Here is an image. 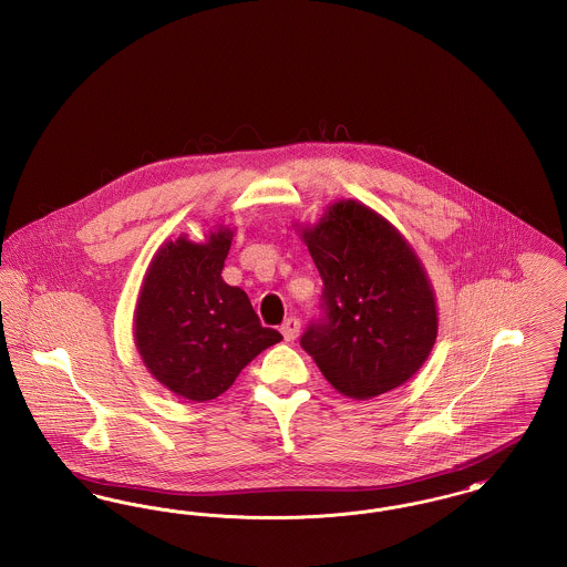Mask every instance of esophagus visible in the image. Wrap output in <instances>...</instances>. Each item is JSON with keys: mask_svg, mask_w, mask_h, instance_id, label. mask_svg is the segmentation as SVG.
<instances>
[{"mask_svg": "<svg viewBox=\"0 0 567 567\" xmlns=\"http://www.w3.org/2000/svg\"><path fill=\"white\" fill-rule=\"evenodd\" d=\"M299 321H297L296 317H291V319H287L282 327H280V331H282V338L287 340V342H293L297 336H299Z\"/></svg>", "mask_w": 567, "mask_h": 567, "instance_id": "esophagus-1", "label": "esophagus"}]
</instances>
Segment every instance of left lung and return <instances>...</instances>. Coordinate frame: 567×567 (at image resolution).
<instances>
[{
  "mask_svg": "<svg viewBox=\"0 0 567 567\" xmlns=\"http://www.w3.org/2000/svg\"><path fill=\"white\" fill-rule=\"evenodd\" d=\"M299 236L323 278L324 317L301 336L303 351L352 400L402 386L437 338L435 293L414 248L357 199L331 204Z\"/></svg>",
  "mask_w": 567,
  "mask_h": 567,
  "instance_id": "8db88e82",
  "label": "left lung"
}]
</instances>
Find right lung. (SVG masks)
<instances>
[{
  "label": "right lung",
  "mask_w": 567,
  "mask_h": 567,
  "mask_svg": "<svg viewBox=\"0 0 567 567\" xmlns=\"http://www.w3.org/2000/svg\"><path fill=\"white\" fill-rule=\"evenodd\" d=\"M234 231L218 225L206 243L167 240L144 274L134 315L135 349L163 386L189 402L225 393L244 368L282 336L259 323L240 287L220 271Z\"/></svg>",
  "instance_id": "1"
}]
</instances>
